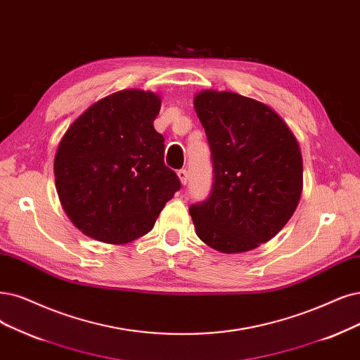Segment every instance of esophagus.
Returning a JSON list of instances; mask_svg holds the SVG:
<instances>
[{"label":"esophagus","instance_id":"1","mask_svg":"<svg viewBox=\"0 0 360 360\" xmlns=\"http://www.w3.org/2000/svg\"><path fill=\"white\" fill-rule=\"evenodd\" d=\"M178 178H179V181H181L182 185H187V182H188V172L185 170V169H181V170L178 172Z\"/></svg>","mask_w":360,"mask_h":360}]
</instances>
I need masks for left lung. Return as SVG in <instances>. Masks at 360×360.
Returning <instances> with one entry per match:
<instances>
[{
  "label": "left lung",
  "instance_id": "1",
  "mask_svg": "<svg viewBox=\"0 0 360 360\" xmlns=\"http://www.w3.org/2000/svg\"><path fill=\"white\" fill-rule=\"evenodd\" d=\"M194 108L214 169L209 197L190 207L195 233L222 254L255 249L281 231L298 206L297 138L270 106L233 91L203 90Z\"/></svg>",
  "mask_w": 360,
  "mask_h": 360
}]
</instances>
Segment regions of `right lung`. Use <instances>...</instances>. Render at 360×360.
Listing matches in <instances>:
<instances>
[{
	"label": "right lung",
	"instance_id": "1",
	"mask_svg": "<svg viewBox=\"0 0 360 360\" xmlns=\"http://www.w3.org/2000/svg\"><path fill=\"white\" fill-rule=\"evenodd\" d=\"M162 101L138 89L112 93L79 115L55 157L65 214L83 234L123 245L153 230L179 188L165 165V138L153 122Z\"/></svg>",
	"mask_w": 360,
	"mask_h": 360
}]
</instances>
